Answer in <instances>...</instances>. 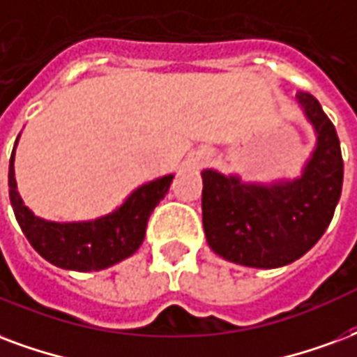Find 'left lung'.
<instances>
[{
	"label": "left lung",
	"instance_id": "obj_1",
	"mask_svg": "<svg viewBox=\"0 0 357 357\" xmlns=\"http://www.w3.org/2000/svg\"><path fill=\"white\" fill-rule=\"evenodd\" d=\"M297 104L316 132V147L295 179L244 183L238 176L202 170V225L219 257L278 268L303 257L333 219L342 191V155L333 123L312 94Z\"/></svg>",
	"mask_w": 357,
	"mask_h": 357
}]
</instances>
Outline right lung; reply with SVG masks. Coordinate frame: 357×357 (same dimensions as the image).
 I'll return each instance as SVG.
<instances>
[{
    "label": "right lung",
    "instance_id": "obj_1",
    "mask_svg": "<svg viewBox=\"0 0 357 357\" xmlns=\"http://www.w3.org/2000/svg\"><path fill=\"white\" fill-rule=\"evenodd\" d=\"M9 160V199L17 221L33 250L52 265L91 273L113 266L138 252L155 206L165 199L174 174L147 181L107 215L91 221H49L38 218L24 204L15 179V149Z\"/></svg>",
    "mask_w": 357,
    "mask_h": 357
}]
</instances>
